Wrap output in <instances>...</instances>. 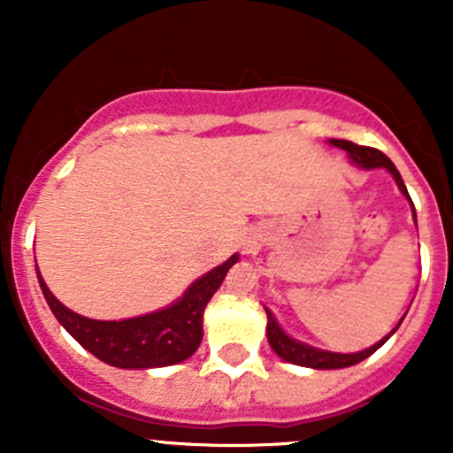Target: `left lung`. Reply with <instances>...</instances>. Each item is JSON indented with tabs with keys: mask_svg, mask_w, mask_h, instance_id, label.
<instances>
[{
	"mask_svg": "<svg viewBox=\"0 0 453 453\" xmlns=\"http://www.w3.org/2000/svg\"><path fill=\"white\" fill-rule=\"evenodd\" d=\"M329 145L331 147H340V150H345L347 156H349V161L354 163V165H358L361 170H376V167H383V170H388L392 174V179H395V183H397V188L402 190L403 197L411 202V197H408V190L406 186H403V179L402 174H399V170L395 167V163L388 158L386 154H381L379 150H372V147H361V145H354V142H349V140H335V138H329ZM411 208H413V219L415 224H418V215H415V206L413 202H411ZM267 313V342H270V347L274 349L276 356H281L283 361L292 363V365H302V367H313V370H342V367H351L356 365V363L365 361L367 356L374 354L379 347L386 342L388 338H390L395 331L399 329V324L403 322V318H406V313L402 315V319L397 322V326L390 331L388 335H383L379 342H374L372 347H367V349L363 351H356V354H338V351H326V349H318V347L313 345H306V342H299V340L290 338V335L286 334V331L281 329V324L276 322V318L272 315L270 308H265Z\"/></svg>",
	"mask_w": 453,
	"mask_h": 453,
	"instance_id": "1",
	"label": "left lung"
}]
</instances>
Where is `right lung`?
I'll return each mask as SVG.
<instances>
[{
    "instance_id": "obj_1",
    "label": "right lung",
    "mask_w": 453,
    "mask_h": 453,
    "mask_svg": "<svg viewBox=\"0 0 453 453\" xmlns=\"http://www.w3.org/2000/svg\"><path fill=\"white\" fill-rule=\"evenodd\" d=\"M238 261L240 256L234 254L229 261L190 283L174 303L129 319L83 318L51 295L45 279L40 276L38 265L35 274L51 313L83 349L119 370H150L177 365L197 351L203 335V308L222 286L229 267Z\"/></svg>"
}]
</instances>
